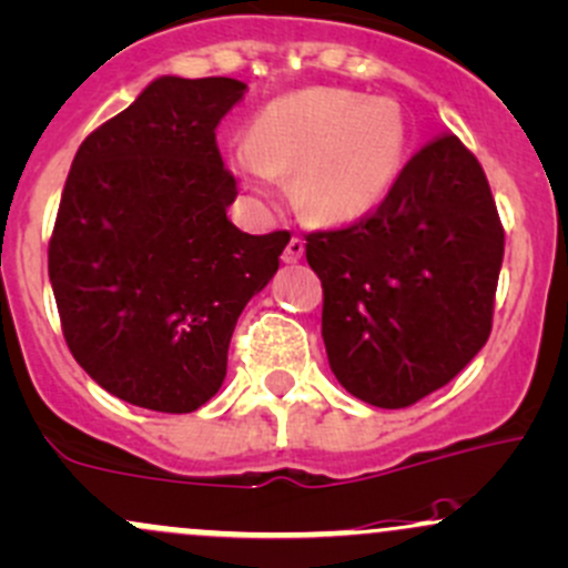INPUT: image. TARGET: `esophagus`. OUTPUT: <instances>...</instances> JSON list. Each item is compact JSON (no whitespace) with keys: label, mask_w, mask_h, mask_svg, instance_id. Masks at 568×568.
Segmentation results:
<instances>
[{"label":"esophagus","mask_w":568,"mask_h":568,"mask_svg":"<svg viewBox=\"0 0 568 568\" xmlns=\"http://www.w3.org/2000/svg\"><path fill=\"white\" fill-rule=\"evenodd\" d=\"M302 255H304V240L302 236H291V242L285 245V251H283V261L285 264H296Z\"/></svg>","instance_id":"34e87169"}]
</instances>
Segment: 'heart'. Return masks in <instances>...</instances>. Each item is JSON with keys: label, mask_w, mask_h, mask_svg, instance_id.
I'll use <instances>...</instances> for the list:
<instances>
[{"label": "heart", "mask_w": 568, "mask_h": 568, "mask_svg": "<svg viewBox=\"0 0 568 568\" xmlns=\"http://www.w3.org/2000/svg\"><path fill=\"white\" fill-rule=\"evenodd\" d=\"M404 151L402 115L342 89H304L264 104L232 166L255 196L274 178L296 174L294 199L315 221H353L377 207L394 185Z\"/></svg>", "instance_id": "b5f03b06"}]
</instances>
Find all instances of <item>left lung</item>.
<instances>
[{"instance_id": "1", "label": "left lung", "mask_w": 568, "mask_h": 568, "mask_svg": "<svg viewBox=\"0 0 568 568\" xmlns=\"http://www.w3.org/2000/svg\"><path fill=\"white\" fill-rule=\"evenodd\" d=\"M304 240L323 285L328 366L361 402L409 407L488 342L504 229L456 134L423 145L375 213Z\"/></svg>"}]
</instances>
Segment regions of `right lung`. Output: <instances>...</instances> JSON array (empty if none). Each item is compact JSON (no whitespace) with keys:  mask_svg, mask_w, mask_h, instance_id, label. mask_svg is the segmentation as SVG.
I'll list each match as a JSON object with an SVG mask.
<instances>
[{"mask_svg":"<svg viewBox=\"0 0 568 568\" xmlns=\"http://www.w3.org/2000/svg\"><path fill=\"white\" fill-rule=\"evenodd\" d=\"M245 91L153 80L85 136L61 193L48 245L61 332L91 379L136 407L180 415L217 394L236 317L291 240L226 217L236 180L215 129Z\"/></svg>","mask_w":568,"mask_h":568,"instance_id":"obj_1","label":"right lung"}]
</instances>
